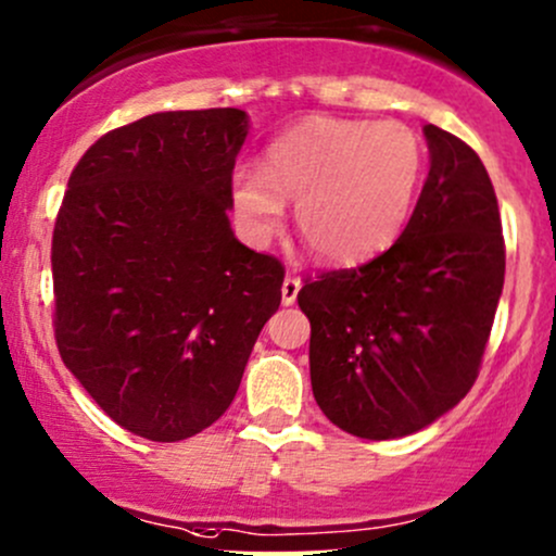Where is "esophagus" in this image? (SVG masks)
Here are the masks:
<instances>
[{
    "label": "esophagus",
    "mask_w": 556,
    "mask_h": 556,
    "mask_svg": "<svg viewBox=\"0 0 556 556\" xmlns=\"http://www.w3.org/2000/svg\"><path fill=\"white\" fill-rule=\"evenodd\" d=\"M298 292H301V279L285 277L282 282V303L285 306H292L298 301Z\"/></svg>",
    "instance_id": "obj_1"
}]
</instances>
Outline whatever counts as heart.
<instances>
[{
    "label": "heart",
    "instance_id": "obj_1",
    "mask_svg": "<svg viewBox=\"0 0 556 556\" xmlns=\"http://www.w3.org/2000/svg\"><path fill=\"white\" fill-rule=\"evenodd\" d=\"M422 163V142L401 121L311 118L266 150L264 170H237L231 198L253 240L279 229L290 200L316 258L358 264L406 227Z\"/></svg>",
    "mask_w": 556,
    "mask_h": 556
}]
</instances>
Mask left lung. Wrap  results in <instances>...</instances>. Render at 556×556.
Here are the masks:
<instances>
[{
  "mask_svg": "<svg viewBox=\"0 0 556 556\" xmlns=\"http://www.w3.org/2000/svg\"><path fill=\"white\" fill-rule=\"evenodd\" d=\"M422 131L430 170L399 240L298 292L316 404L367 441L419 432L465 399L504 288L502 218L485 166L454 134Z\"/></svg>",
  "mask_w": 556,
  "mask_h": 556,
  "instance_id": "obj_1",
  "label": "left lung"
}]
</instances>
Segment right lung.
Masks as SVG:
<instances>
[{"label":"right lung","instance_id":"obj_1","mask_svg":"<svg viewBox=\"0 0 556 556\" xmlns=\"http://www.w3.org/2000/svg\"><path fill=\"white\" fill-rule=\"evenodd\" d=\"M248 131L240 108L144 115L84 152L58 213L60 356L148 441H185L227 412L282 301V264L229 224Z\"/></svg>","mask_w":556,"mask_h":556}]
</instances>
